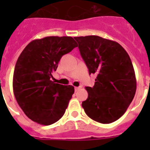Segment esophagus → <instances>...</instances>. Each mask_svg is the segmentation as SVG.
<instances>
[{
  "label": "esophagus",
  "instance_id": "1",
  "mask_svg": "<svg viewBox=\"0 0 150 150\" xmlns=\"http://www.w3.org/2000/svg\"><path fill=\"white\" fill-rule=\"evenodd\" d=\"M79 88H81V87H80V86H79V87H75V91H77L79 89Z\"/></svg>",
  "mask_w": 150,
  "mask_h": 150
}]
</instances>
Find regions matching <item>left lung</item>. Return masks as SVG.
<instances>
[{"instance_id":"left-lung-1","label":"left lung","mask_w":150,"mask_h":150,"mask_svg":"<svg viewBox=\"0 0 150 150\" xmlns=\"http://www.w3.org/2000/svg\"><path fill=\"white\" fill-rule=\"evenodd\" d=\"M89 74H96L94 86L86 87L88 98L82 103L91 120L109 124L119 120L132 103L137 81L127 52L117 42L98 36L74 38Z\"/></svg>"}]
</instances>
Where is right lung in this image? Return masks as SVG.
<instances>
[{
	"mask_svg": "<svg viewBox=\"0 0 150 150\" xmlns=\"http://www.w3.org/2000/svg\"><path fill=\"white\" fill-rule=\"evenodd\" d=\"M77 46L71 37H46L29 43L18 58L13 73V93L32 121L50 125L64 114L74 87L52 81V74L61 58Z\"/></svg>",
	"mask_w": 150,
	"mask_h": 150,
	"instance_id": "1",
	"label": "right lung"
}]
</instances>
